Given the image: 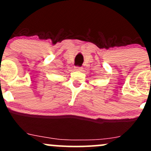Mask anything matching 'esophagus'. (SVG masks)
<instances>
[{"label":"esophagus","mask_w":151,"mask_h":151,"mask_svg":"<svg viewBox=\"0 0 151 151\" xmlns=\"http://www.w3.org/2000/svg\"><path fill=\"white\" fill-rule=\"evenodd\" d=\"M74 69H75L76 71H82V68L79 67V66H75V67H74Z\"/></svg>","instance_id":"1"}]
</instances>
